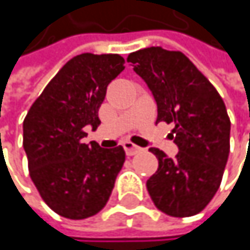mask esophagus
I'll use <instances>...</instances> for the list:
<instances>
[{"mask_svg": "<svg viewBox=\"0 0 250 250\" xmlns=\"http://www.w3.org/2000/svg\"><path fill=\"white\" fill-rule=\"evenodd\" d=\"M123 147H125V153H127L128 156H133V155H136V153H139V152L142 150L140 146H136L134 143H131V142H128V140H125V143H123Z\"/></svg>", "mask_w": 250, "mask_h": 250, "instance_id": "obj_1", "label": "esophagus"}]
</instances>
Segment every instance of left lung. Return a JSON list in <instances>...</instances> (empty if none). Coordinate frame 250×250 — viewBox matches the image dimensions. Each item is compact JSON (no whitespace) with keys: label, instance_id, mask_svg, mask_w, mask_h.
<instances>
[{"label":"left lung","instance_id":"left-lung-1","mask_svg":"<svg viewBox=\"0 0 250 250\" xmlns=\"http://www.w3.org/2000/svg\"><path fill=\"white\" fill-rule=\"evenodd\" d=\"M127 62L150 89L156 122L174 123V159L150 147L159 167L147 192L162 213L189 217L200 213L217 192L230 150V120L225 103L210 81L181 52L159 46L128 55Z\"/></svg>","mask_w":250,"mask_h":250}]
</instances>
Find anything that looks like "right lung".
Masks as SVG:
<instances>
[{"label":"right lung","mask_w":250,"mask_h":250,"mask_svg":"<svg viewBox=\"0 0 250 250\" xmlns=\"http://www.w3.org/2000/svg\"><path fill=\"white\" fill-rule=\"evenodd\" d=\"M125 69L120 55L72 58L33 103L23 123L28 171L43 201L59 216L82 220L101 211L125 164L122 146L85 145L83 128L101 125L108 83Z\"/></svg>","instance_id":"add662e5"}]
</instances>
